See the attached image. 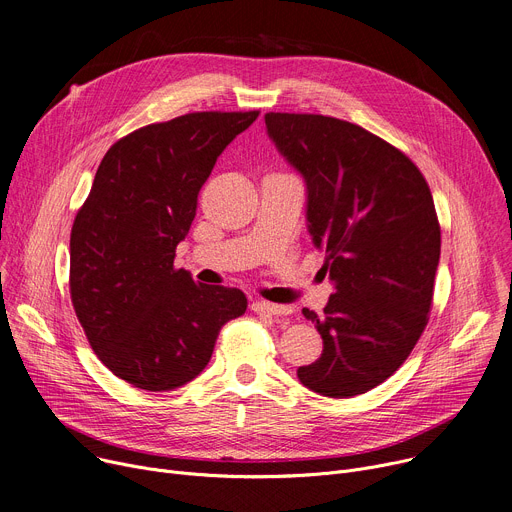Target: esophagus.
<instances>
[{"label": "esophagus", "mask_w": 512, "mask_h": 512, "mask_svg": "<svg viewBox=\"0 0 512 512\" xmlns=\"http://www.w3.org/2000/svg\"><path fill=\"white\" fill-rule=\"evenodd\" d=\"M251 311H255V313H259V315L282 317V315H290V313H292V306L274 304V302H265V300H253V302H251Z\"/></svg>", "instance_id": "esophagus-1"}]
</instances>
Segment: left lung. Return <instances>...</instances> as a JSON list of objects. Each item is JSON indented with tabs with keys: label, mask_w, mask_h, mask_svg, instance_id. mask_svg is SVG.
Masks as SVG:
<instances>
[{
	"label": "left lung",
	"mask_w": 512,
	"mask_h": 512,
	"mask_svg": "<svg viewBox=\"0 0 512 512\" xmlns=\"http://www.w3.org/2000/svg\"><path fill=\"white\" fill-rule=\"evenodd\" d=\"M265 127L306 185V222L335 286L317 323L323 354L296 370L325 397L387 381L420 339L432 306L440 226L418 166L360 125L267 113Z\"/></svg>",
	"instance_id": "8db88e82"
}]
</instances>
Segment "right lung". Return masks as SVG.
I'll use <instances>...</instances> for the list:
<instances>
[{
  "mask_svg": "<svg viewBox=\"0 0 512 512\" xmlns=\"http://www.w3.org/2000/svg\"><path fill=\"white\" fill-rule=\"evenodd\" d=\"M259 111L189 113L115 142L70 236V294L115 377L173 391L208 366L224 323L247 311L238 288L197 286L175 267L197 195L224 148Z\"/></svg>",
  "mask_w": 512,
  "mask_h": 512,
  "instance_id": "1",
  "label": "right lung"
}]
</instances>
